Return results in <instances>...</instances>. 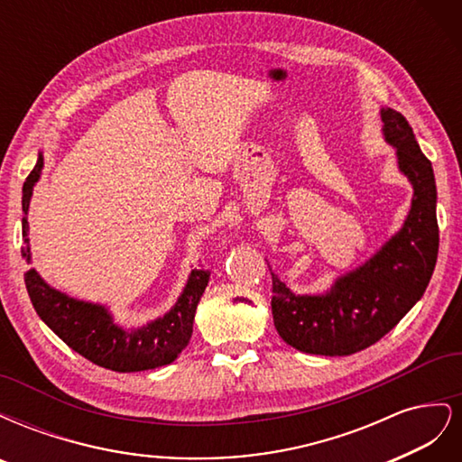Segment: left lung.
<instances>
[{
    "label": "left lung",
    "mask_w": 462,
    "mask_h": 462,
    "mask_svg": "<svg viewBox=\"0 0 462 462\" xmlns=\"http://www.w3.org/2000/svg\"><path fill=\"white\" fill-rule=\"evenodd\" d=\"M383 134L414 187L402 229L365 265L339 277L326 295H292L272 273V314L282 339L302 353L346 356L393 329L420 300L436 268L439 227L431 162L399 111L382 109Z\"/></svg>",
    "instance_id": "left-lung-1"
}]
</instances>
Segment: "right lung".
Wrapping results in <instances>:
<instances>
[{"label":"right lung","instance_id":"right-lung-1","mask_svg":"<svg viewBox=\"0 0 462 462\" xmlns=\"http://www.w3.org/2000/svg\"><path fill=\"white\" fill-rule=\"evenodd\" d=\"M44 158L38 162L23 185V256L31 260L29 221L26 212L32 197V187L40 179ZM208 270H192L189 283L177 304L163 318L136 331L121 329L100 304L69 299L51 289L34 270L24 273V285L36 314L69 346L94 365L114 372H143L173 362L189 345L194 314L208 285Z\"/></svg>","mask_w":462,"mask_h":462}]
</instances>
